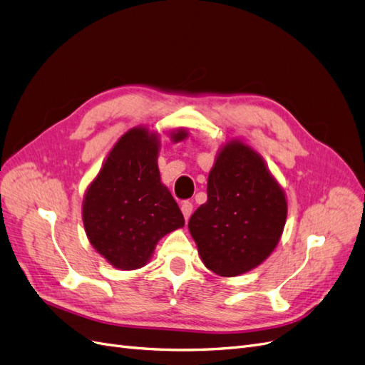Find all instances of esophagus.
<instances>
[{"instance_id":"esophagus-1","label":"esophagus","mask_w":365,"mask_h":365,"mask_svg":"<svg viewBox=\"0 0 365 365\" xmlns=\"http://www.w3.org/2000/svg\"><path fill=\"white\" fill-rule=\"evenodd\" d=\"M181 212H182V215H184V219L187 220V219H189V217L192 216V212H193V204H192V202H189V201L182 202V204H181Z\"/></svg>"}]
</instances>
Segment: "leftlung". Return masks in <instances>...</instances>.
Instances as JSON below:
<instances>
[{
	"instance_id": "1",
	"label": "left lung",
	"mask_w": 365,
	"mask_h": 365,
	"mask_svg": "<svg viewBox=\"0 0 365 365\" xmlns=\"http://www.w3.org/2000/svg\"><path fill=\"white\" fill-rule=\"evenodd\" d=\"M286 215V195L260 153L230 140L217 152L208 173L207 202L192 215L189 230L205 267L236 277L271 256Z\"/></svg>"
}]
</instances>
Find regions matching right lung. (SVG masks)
Returning a JSON list of instances; mask_svg holds the SVG:
<instances>
[{
    "label": "right lung",
    "instance_id": "right-lung-1",
    "mask_svg": "<svg viewBox=\"0 0 365 365\" xmlns=\"http://www.w3.org/2000/svg\"><path fill=\"white\" fill-rule=\"evenodd\" d=\"M178 143L184 128L169 132ZM160 135L146 126L129 129L108 153L88 185L82 219L90 244L121 271L138 269L150 260L158 240L184 227V216L158 169Z\"/></svg>",
    "mask_w": 365,
    "mask_h": 365
}]
</instances>
